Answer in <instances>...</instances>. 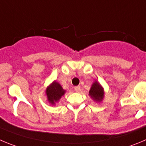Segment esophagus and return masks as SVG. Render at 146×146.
Returning a JSON list of instances; mask_svg holds the SVG:
<instances>
[{
	"label": "esophagus",
	"instance_id": "1",
	"mask_svg": "<svg viewBox=\"0 0 146 146\" xmlns=\"http://www.w3.org/2000/svg\"><path fill=\"white\" fill-rule=\"evenodd\" d=\"M74 90L76 92H79L81 91V86H77L74 87Z\"/></svg>",
	"mask_w": 146,
	"mask_h": 146
}]
</instances>
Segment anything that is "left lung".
<instances>
[{"label": "left lung", "instance_id": "8db88e82", "mask_svg": "<svg viewBox=\"0 0 146 146\" xmlns=\"http://www.w3.org/2000/svg\"><path fill=\"white\" fill-rule=\"evenodd\" d=\"M89 95L96 102H100L103 99L104 96V92H103V88H102L99 84L97 82H95L92 85V88L90 89Z\"/></svg>", "mask_w": 146, "mask_h": 146}]
</instances>
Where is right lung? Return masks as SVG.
<instances>
[{
  "label": "right lung",
  "instance_id": "right-lung-1",
  "mask_svg": "<svg viewBox=\"0 0 146 146\" xmlns=\"http://www.w3.org/2000/svg\"><path fill=\"white\" fill-rule=\"evenodd\" d=\"M65 91L62 89V86L56 81H54L46 90L47 99L52 104L58 102L65 94Z\"/></svg>",
  "mask_w": 146,
  "mask_h": 146
}]
</instances>
